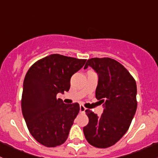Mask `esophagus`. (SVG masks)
<instances>
[{
	"label": "esophagus",
	"instance_id": "esophagus-1",
	"mask_svg": "<svg viewBox=\"0 0 158 158\" xmlns=\"http://www.w3.org/2000/svg\"><path fill=\"white\" fill-rule=\"evenodd\" d=\"M85 110H86V109H85V108L82 105H80V106H79V111H80V112L84 113V112H85Z\"/></svg>",
	"mask_w": 158,
	"mask_h": 158
}]
</instances>
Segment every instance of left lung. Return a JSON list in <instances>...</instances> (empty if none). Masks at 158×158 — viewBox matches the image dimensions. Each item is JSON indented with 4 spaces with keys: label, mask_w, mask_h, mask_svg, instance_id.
Wrapping results in <instances>:
<instances>
[{
    "label": "left lung",
    "mask_w": 158,
    "mask_h": 158,
    "mask_svg": "<svg viewBox=\"0 0 158 158\" xmlns=\"http://www.w3.org/2000/svg\"><path fill=\"white\" fill-rule=\"evenodd\" d=\"M91 66L98 75L95 98L103 103L104 111L98 117L85 110L89 123L83 128L87 141L95 148L114 145L128 130L137 109V85L133 76L116 60L92 58L84 69Z\"/></svg>",
    "instance_id": "obj_1"
}]
</instances>
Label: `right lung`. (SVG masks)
Returning <instances> with one entry per match:
<instances>
[{
	"label": "right lung",
	"mask_w": 158,
	"mask_h": 158,
	"mask_svg": "<svg viewBox=\"0 0 158 158\" xmlns=\"http://www.w3.org/2000/svg\"><path fill=\"white\" fill-rule=\"evenodd\" d=\"M86 60L51 54L33 63L23 81L21 109L30 133L49 148L61 145L79 111L77 102L65 104L56 98L70 88V79Z\"/></svg>",
	"instance_id": "add662e5"
}]
</instances>
